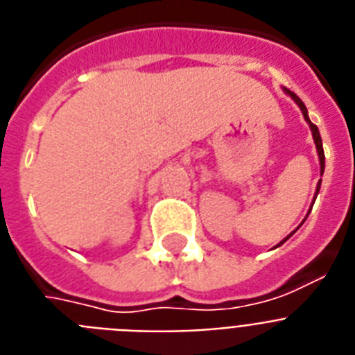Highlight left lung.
Listing matches in <instances>:
<instances>
[{"label": "left lung", "mask_w": 355, "mask_h": 355, "mask_svg": "<svg viewBox=\"0 0 355 355\" xmlns=\"http://www.w3.org/2000/svg\"><path fill=\"white\" fill-rule=\"evenodd\" d=\"M284 92L287 95H291V97H293L294 99V103L297 104V106H300V110H302V113H303V117H305V121L309 122V126H311V132H312V137H314V144H315V150H318V157H320V168H321V175H323V171H324V153H323V142H321V135H320V130H318V126H315V124H312L311 122V119H309V112H306V108H305V104H303V101L300 99V97H297L296 94H294V92H291L288 90V88H284ZM320 187H321V180H320V184H318V189H315V196H318V193H320ZM315 200V198H314ZM306 220V218H305ZM305 220H303V222H305ZM302 222V223H303ZM294 234V231L291 234H288L287 238H285V240H288V238L293 236ZM284 240V242H285ZM284 242H279L278 245H282V243ZM276 245V247H278Z\"/></svg>", "instance_id": "left-lung-1"}]
</instances>
